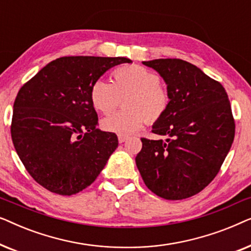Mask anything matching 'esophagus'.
I'll return each instance as SVG.
<instances>
[{
	"label": "esophagus",
	"mask_w": 251,
	"mask_h": 251,
	"mask_svg": "<svg viewBox=\"0 0 251 251\" xmlns=\"http://www.w3.org/2000/svg\"><path fill=\"white\" fill-rule=\"evenodd\" d=\"M118 139H119V143H125L126 139H128V137L126 136H121V135H119L118 136Z\"/></svg>",
	"instance_id": "esophagus-1"
}]
</instances>
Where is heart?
I'll return each instance as SVG.
<instances>
[{
  "instance_id": "b5f03b06",
  "label": "heart",
  "mask_w": 251,
  "mask_h": 251,
  "mask_svg": "<svg viewBox=\"0 0 251 251\" xmlns=\"http://www.w3.org/2000/svg\"><path fill=\"white\" fill-rule=\"evenodd\" d=\"M113 80H96L90 88V102L96 111L109 114L118 105L119 96L128 94L122 111L101 120V128L107 132L126 136L135 133L149 122L162 119L170 106L168 89L159 75L139 65H126L113 72Z\"/></svg>"
}]
</instances>
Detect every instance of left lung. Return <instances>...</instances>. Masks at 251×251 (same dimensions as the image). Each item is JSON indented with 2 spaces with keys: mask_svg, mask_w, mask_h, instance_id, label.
I'll return each instance as SVG.
<instances>
[{
  "mask_svg": "<svg viewBox=\"0 0 251 251\" xmlns=\"http://www.w3.org/2000/svg\"><path fill=\"white\" fill-rule=\"evenodd\" d=\"M166 82L170 106L153 126L166 140L142 138L136 164L144 183L166 200L193 197L211 183L231 149L235 123L225 89L181 59L143 61Z\"/></svg>",
  "mask_w": 251,
  "mask_h": 251,
  "instance_id": "obj_1",
  "label": "left lung"
}]
</instances>
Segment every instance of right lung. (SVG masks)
<instances>
[{
	"mask_svg": "<svg viewBox=\"0 0 251 251\" xmlns=\"http://www.w3.org/2000/svg\"><path fill=\"white\" fill-rule=\"evenodd\" d=\"M125 57H61L20 88L13 104L11 138L36 183L59 195L94 183L118 147L115 133L97 129L90 88Z\"/></svg>",
	"mask_w": 251,
	"mask_h": 251,
	"instance_id": "right-lung-1",
	"label": "right lung"
}]
</instances>
